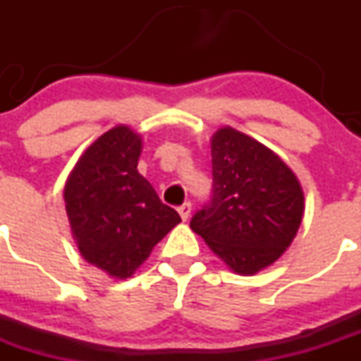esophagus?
Instances as JSON below:
<instances>
[{"label": "esophagus", "instance_id": "34e87169", "mask_svg": "<svg viewBox=\"0 0 361 361\" xmlns=\"http://www.w3.org/2000/svg\"><path fill=\"white\" fill-rule=\"evenodd\" d=\"M190 211H192L190 202H183L181 206H178V213H180L181 220H188V216H190Z\"/></svg>", "mask_w": 361, "mask_h": 361}]
</instances>
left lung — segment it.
<instances>
[{
    "label": "left lung",
    "mask_w": 361,
    "mask_h": 361,
    "mask_svg": "<svg viewBox=\"0 0 361 361\" xmlns=\"http://www.w3.org/2000/svg\"><path fill=\"white\" fill-rule=\"evenodd\" d=\"M211 197L190 227L239 274H255L292 245L304 214L297 176L278 155L231 127L211 141Z\"/></svg>",
    "instance_id": "obj_1"
}]
</instances>
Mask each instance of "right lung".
Listing matches in <instances>:
<instances>
[{"label": "right lung", "instance_id": "obj_1", "mask_svg": "<svg viewBox=\"0 0 361 361\" xmlns=\"http://www.w3.org/2000/svg\"><path fill=\"white\" fill-rule=\"evenodd\" d=\"M141 137L104 133L78 160L64 201L80 253L115 278H129L181 218L137 173Z\"/></svg>", "mask_w": 361, "mask_h": 361}]
</instances>
